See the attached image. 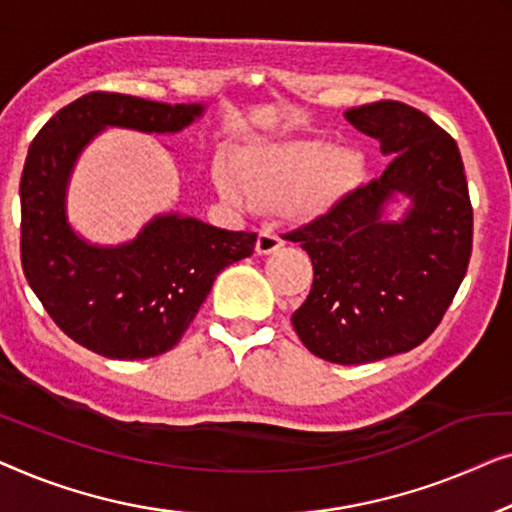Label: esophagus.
<instances>
[{
    "mask_svg": "<svg viewBox=\"0 0 512 512\" xmlns=\"http://www.w3.org/2000/svg\"><path fill=\"white\" fill-rule=\"evenodd\" d=\"M280 248H283V239H280L278 234H273L271 229H262V232H259L257 243H255L257 255H273L278 253Z\"/></svg>",
    "mask_w": 512,
    "mask_h": 512,
    "instance_id": "obj_1",
    "label": "esophagus"
}]
</instances>
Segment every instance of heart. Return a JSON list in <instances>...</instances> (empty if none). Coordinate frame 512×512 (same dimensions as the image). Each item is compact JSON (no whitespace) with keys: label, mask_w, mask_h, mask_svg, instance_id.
I'll return each instance as SVG.
<instances>
[{"label":"heart","mask_w":512,"mask_h":512,"mask_svg":"<svg viewBox=\"0 0 512 512\" xmlns=\"http://www.w3.org/2000/svg\"><path fill=\"white\" fill-rule=\"evenodd\" d=\"M364 155L327 139L257 141L215 167L220 194L239 206L283 201L292 218L313 220L341 206L364 176Z\"/></svg>","instance_id":"1"}]
</instances>
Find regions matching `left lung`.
<instances>
[{"instance_id": "left-lung-1", "label": "left lung", "mask_w": 512, "mask_h": 512, "mask_svg": "<svg viewBox=\"0 0 512 512\" xmlns=\"http://www.w3.org/2000/svg\"><path fill=\"white\" fill-rule=\"evenodd\" d=\"M343 118L392 162L287 234L313 262L311 294L292 325L320 359L366 364L413 350L441 322L469 266L473 211L455 139L422 111L376 102Z\"/></svg>"}]
</instances>
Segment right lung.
Returning <instances> with one entry per match:
<instances>
[{"instance_id": "obj_1", "label": "right lung", "mask_w": 512, "mask_h": 512, "mask_svg": "<svg viewBox=\"0 0 512 512\" xmlns=\"http://www.w3.org/2000/svg\"><path fill=\"white\" fill-rule=\"evenodd\" d=\"M208 104L90 92L41 127L20 178V255L30 287L64 334L97 355L148 359L174 348L225 266L250 257L255 232H227L178 211L134 239L95 243L69 220V185L106 129L178 134Z\"/></svg>"}]
</instances>
